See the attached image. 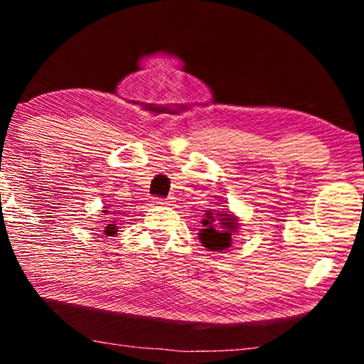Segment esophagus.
Listing matches in <instances>:
<instances>
[{"instance_id":"1","label":"esophagus","mask_w":364,"mask_h":364,"mask_svg":"<svg viewBox=\"0 0 364 364\" xmlns=\"http://www.w3.org/2000/svg\"><path fill=\"white\" fill-rule=\"evenodd\" d=\"M170 202L171 200H168V199H160V197H156V199L152 200V204L154 205H170Z\"/></svg>"}]
</instances>
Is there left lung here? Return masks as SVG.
I'll return each instance as SVG.
<instances>
[{
	"label": "left lung",
	"instance_id": "left-lung-1",
	"mask_svg": "<svg viewBox=\"0 0 364 364\" xmlns=\"http://www.w3.org/2000/svg\"><path fill=\"white\" fill-rule=\"evenodd\" d=\"M222 226V231L216 230L218 225ZM204 230H200L199 239L204 247L213 252L226 250L231 245V232L236 231L237 220L231 213H212L208 210L205 218L202 220Z\"/></svg>",
	"mask_w": 364,
	"mask_h": 364
}]
</instances>
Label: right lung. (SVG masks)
I'll use <instances>...</instances> for the list:
<instances>
[{"label":"right lung","mask_w":364,"mask_h":364,"mask_svg":"<svg viewBox=\"0 0 364 364\" xmlns=\"http://www.w3.org/2000/svg\"><path fill=\"white\" fill-rule=\"evenodd\" d=\"M109 210H104V213H107ZM104 232L107 234V236H114V234H117V226L115 225H107L106 230H104Z\"/></svg>","instance_id":"obj_1"}]
</instances>
